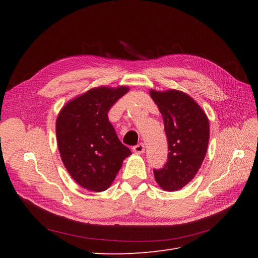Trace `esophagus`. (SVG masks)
I'll return each instance as SVG.
<instances>
[{
  "label": "esophagus",
  "instance_id": "esophagus-1",
  "mask_svg": "<svg viewBox=\"0 0 258 258\" xmlns=\"http://www.w3.org/2000/svg\"><path fill=\"white\" fill-rule=\"evenodd\" d=\"M132 151H134L136 154H143L144 151H145V146L143 143H139L138 145L134 146V148H132Z\"/></svg>",
  "mask_w": 258,
  "mask_h": 258
}]
</instances>
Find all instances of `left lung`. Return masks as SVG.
<instances>
[{"label": "left lung", "instance_id": "obj_1", "mask_svg": "<svg viewBox=\"0 0 258 258\" xmlns=\"http://www.w3.org/2000/svg\"><path fill=\"white\" fill-rule=\"evenodd\" d=\"M150 95L162 115L169 150L167 163L154 170V176L163 190L176 191L195 177L206 157L209 119L196 101L183 91L151 89Z\"/></svg>", "mask_w": 258, "mask_h": 258}]
</instances>
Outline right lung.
<instances>
[{
  "mask_svg": "<svg viewBox=\"0 0 258 258\" xmlns=\"http://www.w3.org/2000/svg\"><path fill=\"white\" fill-rule=\"evenodd\" d=\"M128 91L127 86L91 88L70 100L58 114L56 136L61 160L83 188L106 190L131 155L107 118L111 106Z\"/></svg>",
  "mask_w": 258,
  "mask_h": 258,
  "instance_id": "right-lung-1",
  "label": "right lung"
}]
</instances>
